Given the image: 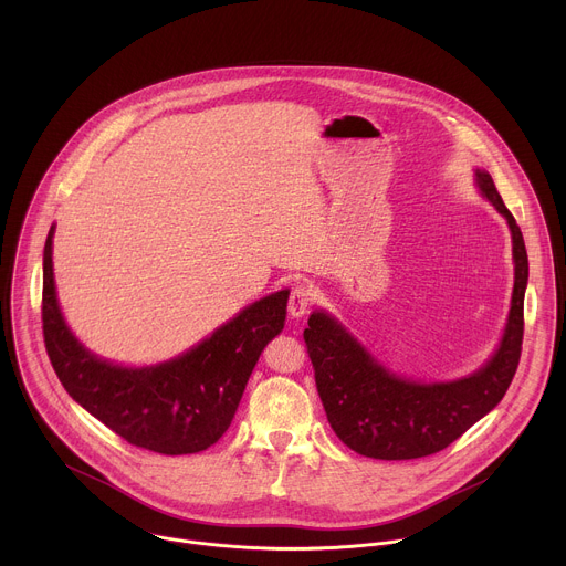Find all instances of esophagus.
<instances>
[{
  "instance_id": "obj_1",
  "label": "esophagus",
  "mask_w": 566,
  "mask_h": 566,
  "mask_svg": "<svg viewBox=\"0 0 566 566\" xmlns=\"http://www.w3.org/2000/svg\"><path fill=\"white\" fill-rule=\"evenodd\" d=\"M313 300H315V295H313L311 286H306V284L293 286V291L289 295V313L293 317H302L308 311V306L313 304Z\"/></svg>"
}]
</instances>
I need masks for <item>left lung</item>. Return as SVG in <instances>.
Here are the masks:
<instances>
[{"mask_svg": "<svg viewBox=\"0 0 566 566\" xmlns=\"http://www.w3.org/2000/svg\"><path fill=\"white\" fill-rule=\"evenodd\" d=\"M481 195L513 234L515 286L500 349L479 371L448 382H417L385 369L343 325L325 311H313L304 343L315 371V387L329 426L354 452L402 461L434 454L457 441L504 398L522 354L524 291L528 258L522 230L504 206L493 177L474 172Z\"/></svg>", "mask_w": 566, "mask_h": 566, "instance_id": "obj_1", "label": "left lung"}]
</instances>
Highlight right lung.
Listing matches in <instances>:
<instances>
[{
    "instance_id": "right-lung-1",
    "label": "right lung",
    "mask_w": 566,
    "mask_h": 566,
    "mask_svg": "<svg viewBox=\"0 0 566 566\" xmlns=\"http://www.w3.org/2000/svg\"><path fill=\"white\" fill-rule=\"evenodd\" d=\"M53 228L44 244L42 332L51 365L92 417L136 448L192 454L228 430L260 354L284 329L289 291L266 295L179 358L123 367L94 356L69 332L55 297Z\"/></svg>"
}]
</instances>
